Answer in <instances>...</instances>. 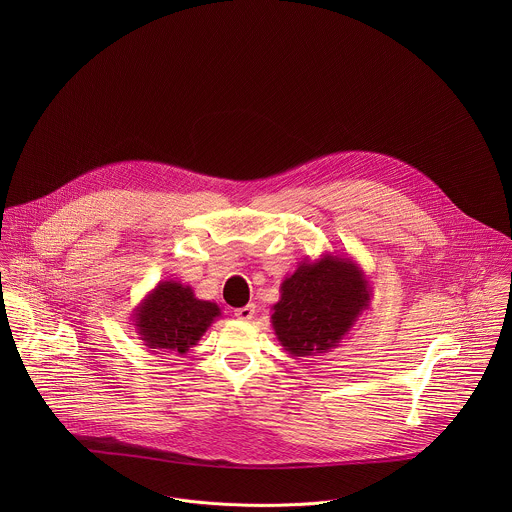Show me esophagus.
I'll use <instances>...</instances> for the list:
<instances>
[{
    "mask_svg": "<svg viewBox=\"0 0 512 512\" xmlns=\"http://www.w3.org/2000/svg\"><path fill=\"white\" fill-rule=\"evenodd\" d=\"M254 311H256V307H254V303H250V305L234 309V317L240 321H250L254 317Z\"/></svg>",
    "mask_w": 512,
    "mask_h": 512,
    "instance_id": "34e87169",
    "label": "esophagus"
}]
</instances>
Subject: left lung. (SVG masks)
<instances>
[{
	"instance_id": "left-lung-1",
	"label": "left lung",
	"mask_w": 512,
	"mask_h": 512,
	"mask_svg": "<svg viewBox=\"0 0 512 512\" xmlns=\"http://www.w3.org/2000/svg\"><path fill=\"white\" fill-rule=\"evenodd\" d=\"M372 288L351 256L325 252L303 260L280 286L272 305L274 333L292 357H319L339 347L363 311Z\"/></svg>"
}]
</instances>
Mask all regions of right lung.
I'll list each match as a JSON object with an SVG mask.
<instances>
[{
  "label": "right lung",
  "instance_id": "right-lung-1",
  "mask_svg": "<svg viewBox=\"0 0 512 512\" xmlns=\"http://www.w3.org/2000/svg\"><path fill=\"white\" fill-rule=\"evenodd\" d=\"M220 317L215 301L195 297L177 280L159 282L134 309V327L151 351L185 355Z\"/></svg>",
  "mask_w": 512,
  "mask_h": 512
}]
</instances>
